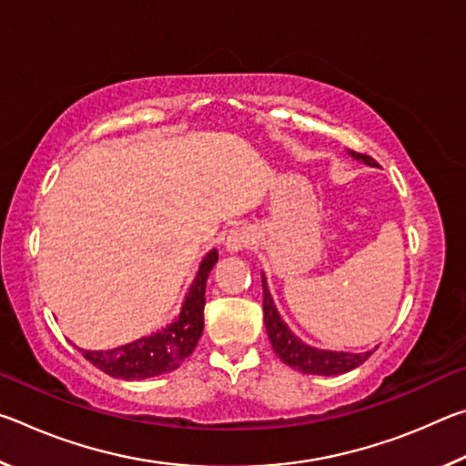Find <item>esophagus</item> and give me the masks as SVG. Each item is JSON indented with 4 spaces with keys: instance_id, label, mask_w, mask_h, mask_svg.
I'll return each mask as SVG.
<instances>
[{
    "instance_id": "esophagus-1",
    "label": "esophagus",
    "mask_w": 466,
    "mask_h": 466,
    "mask_svg": "<svg viewBox=\"0 0 466 466\" xmlns=\"http://www.w3.org/2000/svg\"><path fill=\"white\" fill-rule=\"evenodd\" d=\"M252 242V234L247 230V228H236L226 238V248L230 252H238L242 248H247Z\"/></svg>"
}]
</instances>
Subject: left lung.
I'll use <instances>...</instances> for the list:
<instances>
[{"label": "left lung", "mask_w": 466, "mask_h": 466, "mask_svg": "<svg viewBox=\"0 0 466 466\" xmlns=\"http://www.w3.org/2000/svg\"><path fill=\"white\" fill-rule=\"evenodd\" d=\"M356 160H361L368 167H378L374 157L366 154L350 152ZM263 312H265V327L269 341L273 345V351L278 353L283 364L291 366L302 374H319V376H337L345 374L350 370L358 368L372 356L374 351L366 353H347V351H329V350H317V347L306 345L304 341L291 333L286 322L279 317L278 309H275L273 298L267 288V279L263 275Z\"/></svg>", "instance_id": "obj_1"}]
</instances>
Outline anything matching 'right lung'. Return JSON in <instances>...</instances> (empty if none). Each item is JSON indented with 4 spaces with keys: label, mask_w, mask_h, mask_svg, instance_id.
I'll list each match as a JSON object with an SVG mask.
<instances>
[{
    "label": "right lung",
    "mask_w": 466,
    "mask_h": 466,
    "mask_svg": "<svg viewBox=\"0 0 466 466\" xmlns=\"http://www.w3.org/2000/svg\"><path fill=\"white\" fill-rule=\"evenodd\" d=\"M218 263V250H209L199 265L195 279L185 296L180 314L167 329L157 330L137 341L115 347L106 351L80 350L82 356L102 372L123 378V380H144V378L172 372L197 347L203 333V309H205V283L209 271Z\"/></svg>",
    "instance_id": "add662e5"
}]
</instances>
